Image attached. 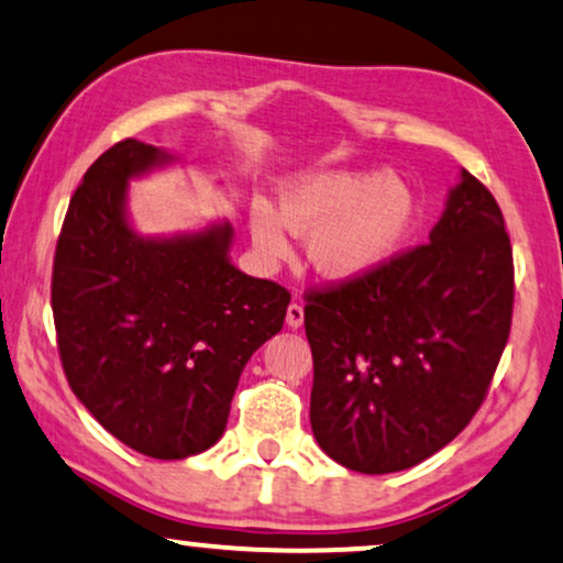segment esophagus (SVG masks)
<instances>
[{"mask_svg":"<svg viewBox=\"0 0 563 563\" xmlns=\"http://www.w3.org/2000/svg\"><path fill=\"white\" fill-rule=\"evenodd\" d=\"M286 321L290 329H298L303 324V306L301 303H290L288 306V313H286Z\"/></svg>","mask_w":563,"mask_h":563,"instance_id":"1","label":"esophagus"}]
</instances>
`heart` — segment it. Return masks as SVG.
Wrapping results in <instances>:
<instances>
[{"label":"heart","mask_w":563,"mask_h":563,"mask_svg":"<svg viewBox=\"0 0 563 563\" xmlns=\"http://www.w3.org/2000/svg\"><path fill=\"white\" fill-rule=\"evenodd\" d=\"M415 221L409 190L380 172H324L283 187L280 213L252 206V231L267 254L288 252L290 231L309 236V262L324 277H355L394 254Z\"/></svg>","instance_id":"heart-1"}]
</instances>
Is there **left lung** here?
<instances>
[{"label":"left lung","instance_id":"8db88e82","mask_svg":"<svg viewBox=\"0 0 563 563\" xmlns=\"http://www.w3.org/2000/svg\"><path fill=\"white\" fill-rule=\"evenodd\" d=\"M303 301L321 451L360 474L417 466L466 430L505 352L515 303L505 216L463 172L430 242Z\"/></svg>","mask_w":563,"mask_h":563}]
</instances>
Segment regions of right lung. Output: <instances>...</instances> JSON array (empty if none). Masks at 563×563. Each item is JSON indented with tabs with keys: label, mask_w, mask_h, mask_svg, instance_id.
<instances>
[{
	"label": "right lung",
	"mask_w": 563,
	"mask_h": 563,
	"mask_svg": "<svg viewBox=\"0 0 563 563\" xmlns=\"http://www.w3.org/2000/svg\"><path fill=\"white\" fill-rule=\"evenodd\" d=\"M164 162L123 139L85 172L56 242L51 309L66 380L89 415L133 451L179 461L223 434L246 360L280 332L290 294L231 265L229 223L133 234L125 185Z\"/></svg>",
	"instance_id": "1"
}]
</instances>
